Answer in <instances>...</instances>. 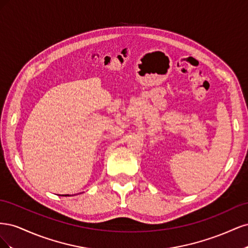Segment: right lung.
I'll use <instances>...</instances> for the list:
<instances>
[{"instance_id": "obj_1", "label": "right lung", "mask_w": 248, "mask_h": 248, "mask_svg": "<svg viewBox=\"0 0 248 248\" xmlns=\"http://www.w3.org/2000/svg\"><path fill=\"white\" fill-rule=\"evenodd\" d=\"M67 196H68V194H67Z\"/></svg>"}]
</instances>
